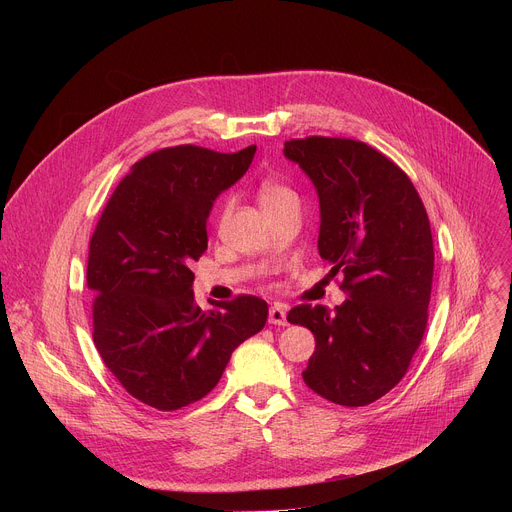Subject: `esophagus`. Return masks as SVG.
I'll return each mask as SVG.
<instances>
[{
    "instance_id": "1",
    "label": "esophagus",
    "mask_w": 512,
    "mask_h": 512,
    "mask_svg": "<svg viewBox=\"0 0 512 512\" xmlns=\"http://www.w3.org/2000/svg\"><path fill=\"white\" fill-rule=\"evenodd\" d=\"M269 324L273 326H287V306L285 304H273L269 308Z\"/></svg>"
}]
</instances>
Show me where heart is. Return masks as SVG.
<instances>
[{
	"instance_id": "obj_1",
	"label": "heart",
	"mask_w": 512,
	"mask_h": 512,
	"mask_svg": "<svg viewBox=\"0 0 512 512\" xmlns=\"http://www.w3.org/2000/svg\"><path fill=\"white\" fill-rule=\"evenodd\" d=\"M257 198H259V204L265 210V214L273 212V210H279L283 206H289V204H298L296 192L291 190L287 184H283L279 180H273V178H265L259 184Z\"/></svg>"
}]
</instances>
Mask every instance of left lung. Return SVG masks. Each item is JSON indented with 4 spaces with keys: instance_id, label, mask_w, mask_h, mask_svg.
<instances>
[{
    "instance_id": "1",
    "label": "left lung",
    "mask_w": 512,
    "mask_h": 512,
    "mask_svg": "<svg viewBox=\"0 0 512 512\" xmlns=\"http://www.w3.org/2000/svg\"><path fill=\"white\" fill-rule=\"evenodd\" d=\"M283 156L312 180L320 202L318 253L344 273L348 300L298 306L316 352L302 373L320 397L362 407L387 395L421 344L433 279V239L407 174L371 145L340 137L285 141Z\"/></svg>"
}]
</instances>
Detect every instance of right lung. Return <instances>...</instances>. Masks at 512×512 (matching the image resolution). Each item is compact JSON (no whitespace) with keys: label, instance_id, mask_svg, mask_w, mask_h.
<instances>
[{"label":"right lung","instance_id":"right-lung-1","mask_svg":"<svg viewBox=\"0 0 512 512\" xmlns=\"http://www.w3.org/2000/svg\"><path fill=\"white\" fill-rule=\"evenodd\" d=\"M255 152H154L131 166L101 214L87 265L93 340L145 405L174 411L208 395L235 348L267 322V304L255 296L200 310L190 271L208 247L214 200L245 176Z\"/></svg>","mask_w":512,"mask_h":512}]
</instances>
